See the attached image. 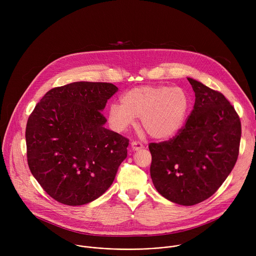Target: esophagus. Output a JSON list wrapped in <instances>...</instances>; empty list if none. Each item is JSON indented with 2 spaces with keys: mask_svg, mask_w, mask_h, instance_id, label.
Returning <instances> with one entry per match:
<instances>
[{
  "mask_svg": "<svg viewBox=\"0 0 256 256\" xmlns=\"http://www.w3.org/2000/svg\"><path fill=\"white\" fill-rule=\"evenodd\" d=\"M130 146H132V149L134 151H138V150H140V149L144 148V144H142V142H136V140H134V142H132Z\"/></svg>",
  "mask_w": 256,
  "mask_h": 256,
  "instance_id": "34e87169",
  "label": "esophagus"
}]
</instances>
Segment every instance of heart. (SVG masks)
<instances>
[{
    "mask_svg": "<svg viewBox=\"0 0 256 256\" xmlns=\"http://www.w3.org/2000/svg\"><path fill=\"white\" fill-rule=\"evenodd\" d=\"M122 103H112L108 118L112 128L124 132L140 118L142 126L152 138L168 140L181 130L188 110V94L179 87L140 86L126 92Z\"/></svg>",
    "mask_w": 256,
    "mask_h": 256,
    "instance_id": "obj_1",
    "label": "heart"
}]
</instances>
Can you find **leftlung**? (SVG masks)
<instances>
[{"mask_svg": "<svg viewBox=\"0 0 256 256\" xmlns=\"http://www.w3.org/2000/svg\"><path fill=\"white\" fill-rule=\"evenodd\" d=\"M196 102L186 126L168 142H151V178L168 200L194 206L212 196L239 153L241 122L225 96L188 78Z\"/></svg>", "mask_w": 256, "mask_h": 256, "instance_id": "obj_1", "label": "left lung"}]
</instances>
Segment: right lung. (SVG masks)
<instances>
[{"label": "right lung", "mask_w": 256, "mask_h": 256, "mask_svg": "<svg viewBox=\"0 0 256 256\" xmlns=\"http://www.w3.org/2000/svg\"><path fill=\"white\" fill-rule=\"evenodd\" d=\"M118 88L75 82L50 90L26 126L29 169L60 204L82 206L101 196L128 156V140L104 128L102 112Z\"/></svg>", "instance_id": "1"}]
</instances>
